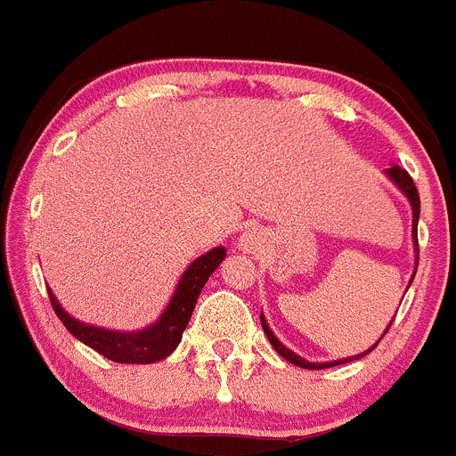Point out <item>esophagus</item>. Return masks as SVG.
<instances>
[{
  "instance_id": "1",
  "label": "esophagus",
  "mask_w": 456,
  "mask_h": 456,
  "mask_svg": "<svg viewBox=\"0 0 456 456\" xmlns=\"http://www.w3.org/2000/svg\"><path fill=\"white\" fill-rule=\"evenodd\" d=\"M262 244H265V236H262L257 229H248V232L242 233L240 240H238V247H240L244 253H256Z\"/></svg>"
}]
</instances>
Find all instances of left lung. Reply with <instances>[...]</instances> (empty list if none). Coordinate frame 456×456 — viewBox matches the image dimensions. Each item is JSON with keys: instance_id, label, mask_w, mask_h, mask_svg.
<instances>
[{"instance_id": "obj_1", "label": "left lung", "mask_w": 456, "mask_h": 456, "mask_svg": "<svg viewBox=\"0 0 456 456\" xmlns=\"http://www.w3.org/2000/svg\"><path fill=\"white\" fill-rule=\"evenodd\" d=\"M385 175L389 176V179H391V183L395 185V188L400 190L402 194L406 196V199H409V203H411V209H413V247H415V262H418V257H419V247H418L419 194H418V188H415L413 179H411V175H409V172L404 170V167H400V166H391V167H387V170H385ZM415 271H418V266H415ZM413 277H415V273H413ZM413 277H411L409 286L413 284ZM260 321H262V328H265V334H266V338H268V341H271L273 347H275V352L280 354L281 358H286V361L292 362V365H297V367H304V369H325V367H337V365H345V362H349V361H358V358L367 356V354L371 352V349L376 347L378 343H380V341H378V343H373L371 347L367 349V352H362V354H356V356H349V358H341V361H332V362H310V361H305V358H301L299 354H295V352H292V349L286 347V345L281 343L280 338L275 337V334H273V330L268 328V323H266L265 314H260ZM391 323H393V319H391ZM391 323L387 325L385 334L389 332ZM385 334H382V337H385Z\"/></svg>"}]
</instances>
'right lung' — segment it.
Wrapping results in <instances>:
<instances>
[{
    "instance_id": "right-lung-1",
    "label": "right lung",
    "mask_w": 456,
    "mask_h": 456,
    "mask_svg": "<svg viewBox=\"0 0 456 456\" xmlns=\"http://www.w3.org/2000/svg\"><path fill=\"white\" fill-rule=\"evenodd\" d=\"M224 256H227V248L216 247L212 251L196 257L185 268L183 275H181L179 284H176L175 292H172L166 310L157 316L155 323L146 325L142 330H131V332H119V330H107L100 328V325L83 323V321L74 319L67 310H63V305L59 304L54 292L50 289H47V292H50L52 308H54L56 316L63 321L65 328L80 343L95 349V352L102 354L104 358H109L113 362L148 365V362L164 361L166 356H170L175 352L176 345L181 343L183 330L188 328L190 316L194 313L196 299H199L200 290H203L209 275L224 260Z\"/></svg>"
}]
</instances>
